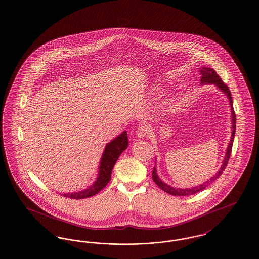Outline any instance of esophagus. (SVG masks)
Segmentation results:
<instances>
[{
	"mask_svg": "<svg viewBox=\"0 0 259 259\" xmlns=\"http://www.w3.org/2000/svg\"><path fill=\"white\" fill-rule=\"evenodd\" d=\"M148 132H149L148 127H147L146 125H142V126H140V127L137 129L136 135H137L138 138H142V139H143V138L146 137V135L148 134Z\"/></svg>",
	"mask_w": 259,
	"mask_h": 259,
	"instance_id": "34e87169",
	"label": "esophagus"
}]
</instances>
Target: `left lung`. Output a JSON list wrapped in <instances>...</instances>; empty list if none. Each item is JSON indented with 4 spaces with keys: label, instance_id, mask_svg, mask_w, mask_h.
<instances>
[{
    "label": "left lung",
    "instance_id": "obj_1",
    "mask_svg": "<svg viewBox=\"0 0 259 259\" xmlns=\"http://www.w3.org/2000/svg\"><path fill=\"white\" fill-rule=\"evenodd\" d=\"M199 73L201 75L200 78V82L201 84H206V83H214L216 87H218L219 90H221L224 93H226L227 97L229 101L230 105V110H231V119H232V133H231V138H230V142L228 144V149L226 152V157L223 163V166H221V168L218 170L217 174L215 176H212L208 181H205L203 184L198 185V186L193 187V188H189V189H177L174 187L169 186L166 183H164L160 177L157 175L156 171V167L154 166L153 171H152V179L153 181L157 184V186L160 187L164 192H166L169 195L172 196H191L194 194H197L198 192L204 190L208 185H210L211 183H213L219 176L223 174V171L225 170V168L228 166V160L231 154V149H232V145H233V140H234V136H235V129H236V115L235 112L233 110V101H232V97H231V93L228 89V85L224 83L221 79V77L218 75L217 72L213 69V68H209V67H201L199 69Z\"/></svg>",
    "mask_w": 259,
    "mask_h": 259
}]
</instances>
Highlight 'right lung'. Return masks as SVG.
Here are the masks:
<instances>
[{
	"mask_svg": "<svg viewBox=\"0 0 259 259\" xmlns=\"http://www.w3.org/2000/svg\"><path fill=\"white\" fill-rule=\"evenodd\" d=\"M128 147V136L127 132L123 131L119 136H117L112 142L106 145L103 155L101 157L98 176L93 185L88 189L76 192L63 194V197L73 198V199H83L87 197H93L98 194L104 187L111 180L112 170L120 154Z\"/></svg>",
	"mask_w": 259,
	"mask_h": 259,
	"instance_id": "1",
	"label": "right lung"
}]
</instances>
